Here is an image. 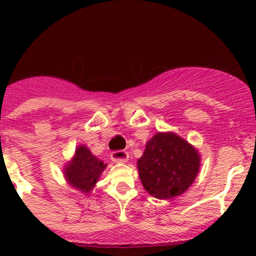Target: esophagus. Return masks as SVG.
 Instances as JSON below:
<instances>
[{"instance_id":"esophagus-1","label":"esophagus","mask_w":256,"mask_h":256,"mask_svg":"<svg viewBox=\"0 0 256 256\" xmlns=\"http://www.w3.org/2000/svg\"><path fill=\"white\" fill-rule=\"evenodd\" d=\"M110 157H112L114 162H121V164H124V162H126L128 160V154L126 151H124V150H118V151H112Z\"/></svg>"}]
</instances>
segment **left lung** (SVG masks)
Instances as JSON below:
<instances>
[{
	"label": "left lung",
	"mask_w": 256,
	"mask_h": 256,
	"mask_svg": "<svg viewBox=\"0 0 256 256\" xmlns=\"http://www.w3.org/2000/svg\"><path fill=\"white\" fill-rule=\"evenodd\" d=\"M200 154L176 134L158 132L138 161L144 190L158 200H170L188 190L200 171Z\"/></svg>",
	"instance_id": "1"
}]
</instances>
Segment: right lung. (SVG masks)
I'll list each match as a JSON object with an SVG mask.
<instances>
[{
	"label": "right lung",
	"instance_id": "obj_1",
	"mask_svg": "<svg viewBox=\"0 0 256 256\" xmlns=\"http://www.w3.org/2000/svg\"><path fill=\"white\" fill-rule=\"evenodd\" d=\"M106 168L104 162L92 156L85 146H79L76 150V156L66 167V178L70 186L84 193H89L100 174Z\"/></svg>",
	"mask_w": 256,
	"mask_h": 256
}]
</instances>
